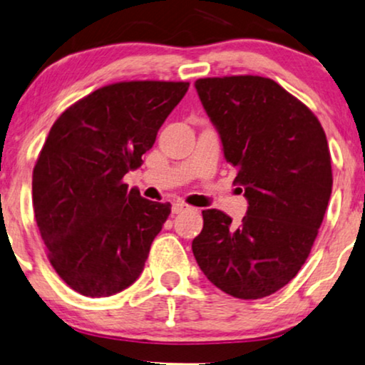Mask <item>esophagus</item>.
<instances>
[{"label": "esophagus", "instance_id": "obj_1", "mask_svg": "<svg viewBox=\"0 0 365 365\" xmlns=\"http://www.w3.org/2000/svg\"><path fill=\"white\" fill-rule=\"evenodd\" d=\"M187 209H191V207H189L187 204H184V202H174L173 204V214H181L184 211H187Z\"/></svg>", "mask_w": 365, "mask_h": 365}]
</instances>
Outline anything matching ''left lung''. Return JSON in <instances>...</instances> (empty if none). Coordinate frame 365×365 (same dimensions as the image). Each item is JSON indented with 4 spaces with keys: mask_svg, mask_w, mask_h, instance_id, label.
<instances>
[{
    "mask_svg": "<svg viewBox=\"0 0 365 365\" xmlns=\"http://www.w3.org/2000/svg\"><path fill=\"white\" fill-rule=\"evenodd\" d=\"M196 89L249 206L239 224L217 209L202 211L194 257L229 296H271L301 271L326 214V133L306 104L269 78H202Z\"/></svg>",
    "mask_w": 365,
    "mask_h": 365,
    "instance_id": "left-lung-1",
    "label": "left lung"
}]
</instances>
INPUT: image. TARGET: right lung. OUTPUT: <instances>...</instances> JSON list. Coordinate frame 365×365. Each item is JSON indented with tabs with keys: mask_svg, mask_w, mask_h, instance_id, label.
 Masks as SVG:
<instances>
[{
	"mask_svg": "<svg viewBox=\"0 0 365 365\" xmlns=\"http://www.w3.org/2000/svg\"><path fill=\"white\" fill-rule=\"evenodd\" d=\"M187 88L108 84L53 124L33 169L34 217L54 271L83 296H113L141 276L171 204L141 197L123 178L141 166Z\"/></svg>",
	"mask_w": 365,
	"mask_h": 365,
	"instance_id": "1",
	"label": "right lung"
}]
</instances>
